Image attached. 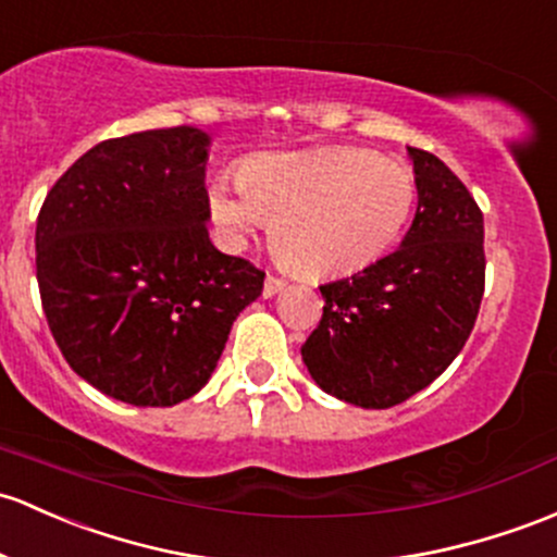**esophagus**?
<instances>
[{"instance_id": "obj_1", "label": "esophagus", "mask_w": 557, "mask_h": 557, "mask_svg": "<svg viewBox=\"0 0 557 557\" xmlns=\"http://www.w3.org/2000/svg\"><path fill=\"white\" fill-rule=\"evenodd\" d=\"M284 286H286V281H284V278L271 276V273H268L265 286H262V297H273V295H278V292L284 289Z\"/></svg>"}]
</instances>
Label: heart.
I'll list each match as a JSON object with an SVG mask.
<instances>
[{"mask_svg":"<svg viewBox=\"0 0 557 557\" xmlns=\"http://www.w3.org/2000/svg\"><path fill=\"white\" fill-rule=\"evenodd\" d=\"M414 201L409 164L358 146L265 153L238 170V188H209V214L225 242L271 225L276 255L310 278L348 276L385 257Z\"/></svg>","mask_w":557,"mask_h":557,"instance_id":"b5f03b06","label":"heart"}]
</instances>
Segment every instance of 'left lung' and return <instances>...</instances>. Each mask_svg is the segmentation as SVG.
I'll list each match as a JSON object with an SVG mask.
<instances>
[{"mask_svg":"<svg viewBox=\"0 0 557 557\" xmlns=\"http://www.w3.org/2000/svg\"><path fill=\"white\" fill-rule=\"evenodd\" d=\"M417 214L393 255L319 286L324 315L302 363L329 396L391 409L428 387L468 343L483 297V214L433 153L409 148Z\"/></svg>","mask_w":557,"mask_h":557,"instance_id":"left-lung-1","label":"left lung"}]
</instances>
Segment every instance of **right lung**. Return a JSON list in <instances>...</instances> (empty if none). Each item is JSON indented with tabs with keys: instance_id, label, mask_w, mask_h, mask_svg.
I'll list each match as a JSON object with an SVG mask.
<instances>
[{
	"instance_id": "right-lung-1",
	"label": "right lung",
	"mask_w": 557,
	"mask_h": 557,
	"mask_svg": "<svg viewBox=\"0 0 557 557\" xmlns=\"http://www.w3.org/2000/svg\"><path fill=\"white\" fill-rule=\"evenodd\" d=\"M199 127L98 143L52 185L37 220L41 308L69 367L133 406L207 385L265 273L209 242Z\"/></svg>"
}]
</instances>
